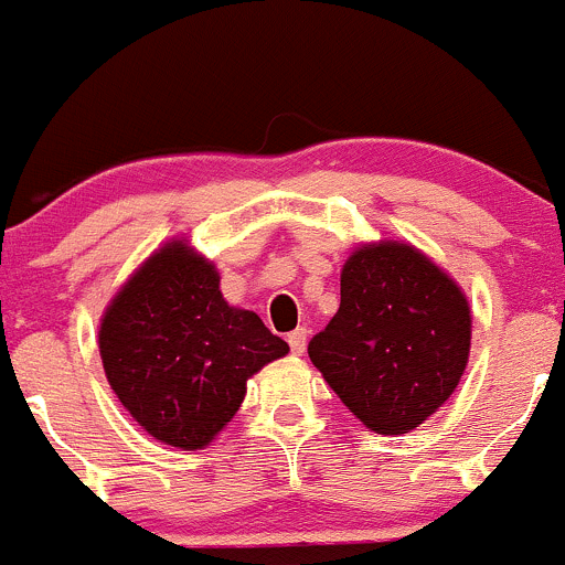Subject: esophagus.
<instances>
[{
	"label": "esophagus",
	"instance_id": "obj_1",
	"mask_svg": "<svg viewBox=\"0 0 565 565\" xmlns=\"http://www.w3.org/2000/svg\"><path fill=\"white\" fill-rule=\"evenodd\" d=\"M307 337H310V331L307 329H296L288 334V345H290V353H296V356H301L307 348Z\"/></svg>",
	"mask_w": 565,
	"mask_h": 565
}]
</instances>
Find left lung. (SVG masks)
I'll return each mask as SVG.
<instances>
[{"mask_svg": "<svg viewBox=\"0 0 565 565\" xmlns=\"http://www.w3.org/2000/svg\"><path fill=\"white\" fill-rule=\"evenodd\" d=\"M362 424L405 435L455 394L470 353L462 288L413 244H362L340 275V310L307 345Z\"/></svg>", "mask_w": 565, "mask_h": 565, "instance_id": "8db88e82", "label": "left lung"}]
</instances>
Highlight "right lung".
I'll return each mask as SVG.
<instances>
[{
  "label": "right lung",
  "instance_id": "right-lung-1",
  "mask_svg": "<svg viewBox=\"0 0 565 565\" xmlns=\"http://www.w3.org/2000/svg\"><path fill=\"white\" fill-rule=\"evenodd\" d=\"M288 353L255 312L231 307L214 264L184 239L149 255L100 321L103 370L154 440L203 449L234 418L247 377Z\"/></svg>",
  "mask_w": 565,
  "mask_h": 565
}]
</instances>
